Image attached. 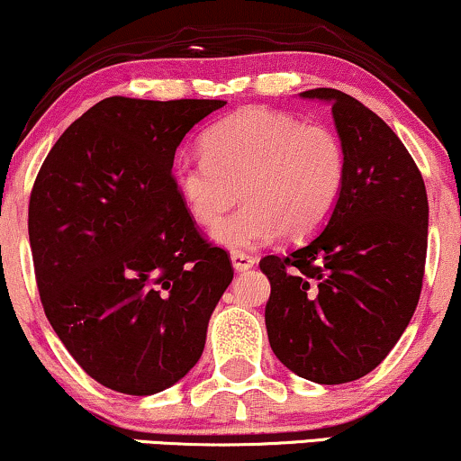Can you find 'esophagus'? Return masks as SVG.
Returning <instances> with one entry per match:
<instances>
[{
    "instance_id": "obj_1",
    "label": "esophagus",
    "mask_w": 461,
    "mask_h": 461,
    "mask_svg": "<svg viewBox=\"0 0 461 461\" xmlns=\"http://www.w3.org/2000/svg\"><path fill=\"white\" fill-rule=\"evenodd\" d=\"M231 264H234L236 272H244L255 266V259L249 253H231Z\"/></svg>"
}]
</instances>
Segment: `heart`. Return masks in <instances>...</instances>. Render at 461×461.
<instances>
[{"mask_svg": "<svg viewBox=\"0 0 461 461\" xmlns=\"http://www.w3.org/2000/svg\"><path fill=\"white\" fill-rule=\"evenodd\" d=\"M202 149V157L176 161L174 187L206 227L223 217L242 187L247 203L212 231L221 247L238 253L281 231L289 240L312 236L345 194L348 159L340 136L281 110H238L208 127Z\"/></svg>", "mask_w": 461, "mask_h": 461, "instance_id": "b5f03b06", "label": "heart"}]
</instances>
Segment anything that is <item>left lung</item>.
Masks as SVG:
<instances>
[{
  "label": "left lung",
  "instance_id": "1",
  "mask_svg": "<svg viewBox=\"0 0 461 461\" xmlns=\"http://www.w3.org/2000/svg\"><path fill=\"white\" fill-rule=\"evenodd\" d=\"M331 104L347 149L342 200L321 234L266 255V328L274 355L321 385L366 376L404 334L421 295L428 194L402 140L381 116L338 89L300 93Z\"/></svg>",
  "mask_w": 461,
  "mask_h": 461
}]
</instances>
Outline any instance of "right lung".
I'll return each mask as SVG.
<instances>
[{
    "label": "right lung",
    "instance_id": "right-lung-1",
    "mask_svg": "<svg viewBox=\"0 0 461 461\" xmlns=\"http://www.w3.org/2000/svg\"><path fill=\"white\" fill-rule=\"evenodd\" d=\"M223 100L106 97L63 131L29 197L46 319L104 387L150 395L203 351L234 267L174 187L178 144Z\"/></svg>",
    "mask_w": 461,
    "mask_h": 461
}]
</instances>
